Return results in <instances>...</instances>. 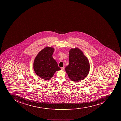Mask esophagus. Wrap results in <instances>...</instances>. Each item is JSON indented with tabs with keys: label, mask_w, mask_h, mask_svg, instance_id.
Listing matches in <instances>:
<instances>
[{
	"label": "esophagus",
	"mask_w": 121,
	"mask_h": 121,
	"mask_svg": "<svg viewBox=\"0 0 121 121\" xmlns=\"http://www.w3.org/2000/svg\"><path fill=\"white\" fill-rule=\"evenodd\" d=\"M61 70H64V67H61Z\"/></svg>",
	"instance_id": "34e87169"
}]
</instances>
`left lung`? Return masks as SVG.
Instances as JSON below:
<instances>
[{"label": "left lung", "instance_id": "8db88e82", "mask_svg": "<svg viewBox=\"0 0 121 121\" xmlns=\"http://www.w3.org/2000/svg\"><path fill=\"white\" fill-rule=\"evenodd\" d=\"M69 63L65 68L69 78L72 81L79 82L84 79L89 72V62L81 50L78 48L69 51Z\"/></svg>", "mask_w": 121, "mask_h": 121}]
</instances>
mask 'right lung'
<instances>
[{
  "mask_svg": "<svg viewBox=\"0 0 121 121\" xmlns=\"http://www.w3.org/2000/svg\"><path fill=\"white\" fill-rule=\"evenodd\" d=\"M54 49L47 47L40 51L35 58L33 69L40 78L50 80L56 71L60 70L55 60L52 57Z\"/></svg>",
  "mask_w": 121,
  "mask_h": 121,
  "instance_id": "add662e5",
  "label": "right lung"
}]
</instances>
